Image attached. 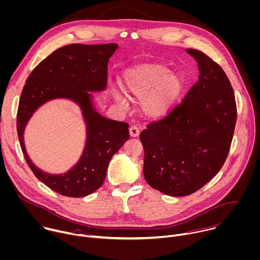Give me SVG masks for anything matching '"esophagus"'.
I'll use <instances>...</instances> for the list:
<instances>
[{
	"label": "esophagus",
	"mask_w": 260,
	"mask_h": 260,
	"mask_svg": "<svg viewBox=\"0 0 260 260\" xmlns=\"http://www.w3.org/2000/svg\"><path fill=\"white\" fill-rule=\"evenodd\" d=\"M129 135L133 138H136L140 135V128L137 125H133L129 127Z\"/></svg>",
	"instance_id": "obj_1"
}]
</instances>
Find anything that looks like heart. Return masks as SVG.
<instances>
[{
  "label": "heart",
  "instance_id": "1",
  "mask_svg": "<svg viewBox=\"0 0 260 260\" xmlns=\"http://www.w3.org/2000/svg\"><path fill=\"white\" fill-rule=\"evenodd\" d=\"M161 64H143L127 69L123 73L121 89L131 99H142L141 109L152 119L167 113L179 97L183 82L179 75L168 74Z\"/></svg>",
  "mask_w": 260,
  "mask_h": 260
}]
</instances>
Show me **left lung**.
<instances>
[{"mask_svg":"<svg viewBox=\"0 0 260 260\" xmlns=\"http://www.w3.org/2000/svg\"><path fill=\"white\" fill-rule=\"evenodd\" d=\"M187 52L198 62V81L179 105L140 135L146 182L178 197L195 193L216 176L237 121L234 90L223 69L199 50Z\"/></svg>","mask_w":260,"mask_h":260,"instance_id":"left-lung-1","label":"left lung"}]
</instances>
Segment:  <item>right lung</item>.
Segmentation results:
<instances>
[{
	"label": "right lung",
	"mask_w": 260,
	"mask_h": 260,
	"mask_svg": "<svg viewBox=\"0 0 260 260\" xmlns=\"http://www.w3.org/2000/svg\"><path fill=\"white\" fill-rule=\"evenodd\" d=\"M116 44H70L54 51L28 75L17 110V134L23 156L34 175L53 191L67 197H84L99 189L112 156L129 138L128 123L101 116L88 91H102L107 84L108 62ZM55 98H69L82 107L88 125V140L79 163L64 175L42 172L30 161L24 147V127L34 110Z\"/></svg>",
	"instance_id": "1"
}]
</instances>
